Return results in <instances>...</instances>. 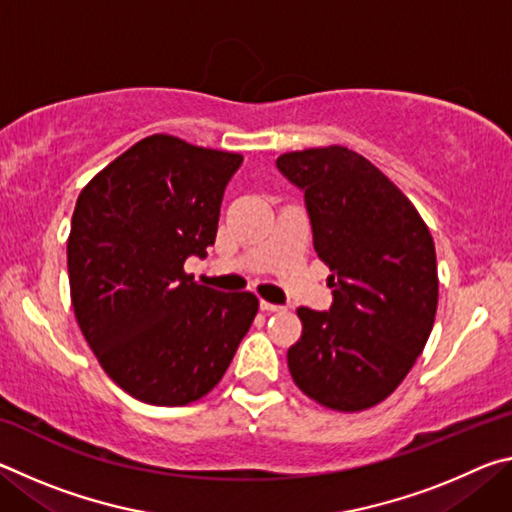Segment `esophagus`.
Segmentation results:
<instances>
[{
    "label": "esophagus",
    "mask_w": 512,
    "mask_h": 512,
    "mask_svg": "<svg viewBox=\"0 0 512 512\" xmlns=\"http://www.w3.org/2000/svg\"><path fill=\"white\" fill-rule=\"evenodd\" d=\"M259 309L266 311V314H277V311H287L284 305H273V302H266V300H259Z\"/></svg>",
    "instance_id": "34e87169"
}]
</instances>
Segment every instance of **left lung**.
Returning a JSON list of instances; mask_svg holds the SVG:
<instances>
[{
	"mask_svg": "<svg viewBox=\"0 0 512 512\" xmlns=\"http://www.w3.org/2000/svg\"><path fill=\"white\" fill-rule=\"evenodd\" d=\"M275 167L305 194L314 248L332 271L329 311L298 309L291 377L327 409H370L402 384L431 334V232L409 198L345 146L284 153Z\"/></svg>",
	"mask_w": 512,
	"mask_h": 512,
	"instance_id": "left-lung-1",
	"label": "left lung"
}]
</instances>
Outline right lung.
Segmentation results:
<instances>
[{
  "label": "right lung",
  "instance_id": "1",
  "mask_svg": "<svg viewBox=\"0 0 512 512\" xmlns=\"http://www.w3.org/2000/svg\"><path fill=\"white\" fill-rule=\"evenodd\" d=\"M244 158L171 135L137 142L90 180L67 241L76 320L103 370L135 400L185 406L219 384L259 302L183 271L205 257Z\"/></svg>",
  "mask_w": 512,
  "mask_h": 512
}]
</instances>
